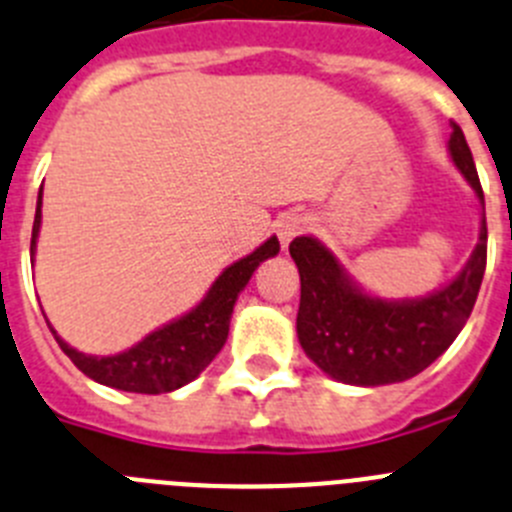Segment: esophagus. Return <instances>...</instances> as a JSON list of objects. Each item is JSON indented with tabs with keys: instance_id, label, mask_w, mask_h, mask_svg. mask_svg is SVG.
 <instances>
[{
	"instance_id": "obj_1",
	"label": "esophagus",
	"mask_w": 512,
	"mask_h": 512,
	"mask_svg": "<svg viewBox=\"0 0 512 512\" xmlns=\"http://www.w3.org/2000/svg\"><path fill=\"white\" fill-rule=\"evenodd\" d=\"M311 229V219L306 214H290L285 216L283 222L278 224V237H280V245L288 247L298 234H306Z\"/></svg>"
}]
</instances>
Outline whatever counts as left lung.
Masks as SVG:
<instances>
[{"label": "left lung", "mask_w": 512, "mask_h": 512, "mask_svg": "<svg viewBox=\"0 0 512 512\" xmlns=\"http://www.w3.org/2000/svg\"><path fill=\"white\" fill-rule=\"evenodd\" d=\"M451 160L474 188L482 209L480 176L464 132L451 122ZM301 275L298 342L334 380L347 385H390L418 375L449 349L472 313L487 265V224L462 273L418 301H382L357 288L344 267L311 237L290 242Z\"/></svg>", "instance_id": "obj_1"}]
</instances>
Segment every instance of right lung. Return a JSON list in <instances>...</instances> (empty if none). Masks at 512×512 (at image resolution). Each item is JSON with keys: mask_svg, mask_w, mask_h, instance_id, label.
Segmentation results:
<instances>
[{"mask_svg": "<svg viewBox=\"0 0 512 512\" xmlns=\"http://www.w3.org/2000/svg\"><path fill=\"white\" fill-rule=\"evenodd\" d=\"M40 204H43V191L38 196L35 224H32V255H35V239H38L40 229ZM278 250V237H270L252 255L229 265L193 311H188L181 319L170 321L163 329L147 334L135 347L122 354H114V357H94V354L78 352V349L68 347L53 329L50 331H53L55 342L61 344L63 352L71 357L73 365L84 375H89L91 380L109 385V388L127 390V393H170V390H178L196 380L209 367L211 359L222 352L229 336V319H232L239 290L250 283L257 265L267 257L278 255Z\"/></svg>", "mask_w": 512, "mask_h": 512, "instance_id": "add662e5", "label": "right lung"}]
</instances>
